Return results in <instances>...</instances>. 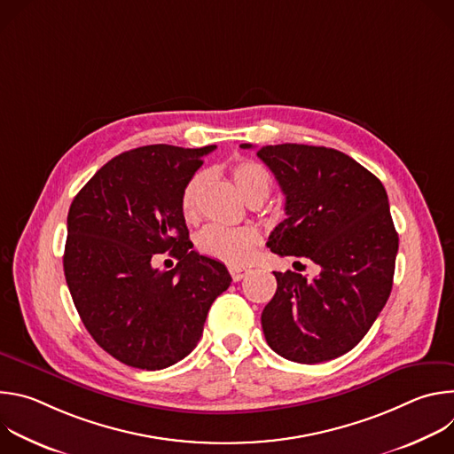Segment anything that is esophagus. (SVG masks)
Instances as JSON below:
<instances>
[{
    "mask_svg": "<svg viewBox=\"0 0 454 454\" xmlns=\"http://www.w3.org/2000/svg\"><path fill=\"white\" fill-rule=\"evenodd\" d=\"M247 270H242V268H230V275H231V280L233 282H239L242 280L244 277H247Z\"/></svg>",
    "mask_w": 454,
    "mask_h": 454,
    "instance_id": "1",
    "label": "esophagus"
}]
</instances>
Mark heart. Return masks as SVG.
<instances>
[{
    "label": "heart",
    "instance_id": "1",
    "mask_svg": "<svg viewBox=\"0 0 454 454\" xmlns=\"http://www.w3.org/2000/svg\"><path fill=\"white\" fill-rule=\"evenodd\" d=\"M231 177L247 203H262L271 192L270 172L256 161H239L231 167ZM208 181L207 172L193 174L181 193V212L186 221H196L200 212V196ZM261 244V235L254 228H226L212 224L198 237V247L203 254L215 258L233 268L247 266Z\"/></svg>",
    "mask_w": 454,
    "mask_h": 454
}]
</instances>
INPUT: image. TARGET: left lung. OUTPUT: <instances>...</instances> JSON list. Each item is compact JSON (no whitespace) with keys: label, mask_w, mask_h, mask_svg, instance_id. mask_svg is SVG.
Listing matches in <instances>:
<instances>
[{"label":"left lung","mask_w":454,"mask_h":454,"mask_svg":"<svg viewBox=\"0 0 454 454\" xmlns=\"http://www.w3.org/2000/svg\"><path fill=\"white\" fill-rule=\"evenodd\" d=\"M256 156L286 193L287 219L268 247L321 268L312 280L275 271L277 293L262 310L266 341L294 363L336 359L364 338L392 293L399 235L386 190L336 149L282 144Z\"/></svg>","instance_id":"obj_1"}]
</instances>
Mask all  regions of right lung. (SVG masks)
I'll use <instances>...</instances> for the list:
<instances>
[{
  "label": "right lung",
  "mask_w": 454,
  "mask_h": 454,
  "mask_svg": "<svg viewBox=\"0 0 454 454\" xmlns=\"http://www.w3.org/2000/svg\"><path fill=\"white\" fill-rule=\"evenodd\" d=\"M215 145H145L107 161L68 212L64 277L91 338L120 363L161 370L196 348L231 277L193 251L181 193ZM178 258L170 272L152 262Z\"/></svg>",
  "instance_id": "right-lung-1"
}]
</instances>
